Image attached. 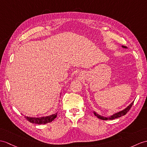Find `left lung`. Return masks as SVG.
I'll use <instances>...</instances> for the list:
<instances>
[{"mask_svg": "<svg viewBox=\"0 0 147 147\" xmlns=\"http://www.w3.org/2000/svg\"><path fill=\"white\" fill-rule=\"evenodd\" d=\"M122 47H123V48H127V47L124 46H122ZM134 101H133L132 103H131L130 105H129L127 108H126L125 109V110H122V111H120V112H118V113H115V114H114L113 115L111 116V117H102V116H100V115H99L96 114L95 112H94V114L95 116H96V117H97L99 119H101V120H114V119H115V118H119V117H122V116L125 115L126 114H127V113H128V111H129V110H130V108H131L132 105H134Z\"/></svg>", "mask_w": 147, "mask_h": 147, "instance_id": "obj_1", "label": "left lung"}]
</instances>
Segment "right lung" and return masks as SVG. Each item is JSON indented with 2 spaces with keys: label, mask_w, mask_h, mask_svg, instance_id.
<instances>
[{
  "label": "right lung",
  "mask_w": 147,
  "mask_h": 147,
  "mask_svg": "<svg viewBox=\"0 0 147 147\" xmlns=\"http://www.w3.org/2000/svg\"><path fill=\"white\" fill-rule=\"evenodd\" d=\"M57 112L55 114L53 115H51L49 117H41V118H30L25 117V118L28 120L29 122L32 123L34 124H38V125H42V124H46L53 121L57 117Z\"/></svg>",
  "instance_id": "obj_1"
}]
</instances>
